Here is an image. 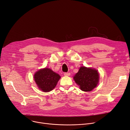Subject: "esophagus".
I'll return each mask as SVG.
<instances>
[{
	"mask_svg": "<svg viewBox=\"0 0 130 130\" xmlns=\"http://www.w3.org/2000/svg\"><path fill=\"white\" fill-rule=\"evenodd\" d=\"M64 75L65 76H69L70 75V73H68V72H65V73H64Z\"/></svg>",
	"mask_w": 130,
	"mask_h": 130,
	"instance_id": "obj_1",
	"label": "esophagus"
}]
</instances>
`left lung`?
I'll use <instances>...</instances> for the list:
<instances>
[{"instance_id":"obj_1","label":"left lung","mask_w":130,"mask_h":130,"mask_svg":"<svg viewBox=\"0 0 130 130\" xmlns=\"http://www.w3.org/2000/svg\"><path fill=\"white\" fill-rule=\"evenodd\" d=\"M73 78L81 90L88 92L96 87L99 74L98 71L93 69L81 67Z\"/></svg>"}]
</instances>
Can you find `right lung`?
Here are the masks:
<instances>
[{"mask_svg":"<svg viewBox=\"0 0 130 130\" xmlns=\"http://www.w3.org/2000/svg\"><path fill=\"white\" fill-rule=\"evenodd\" d=\"M60 76L48 68H44L37 72L34 75L35 81L43 92H49L56 86Z\"/></svg>","mask_w":130,"mask_h":130,"instance_id":"add662e5","label":"right lung"}]
</instances>
